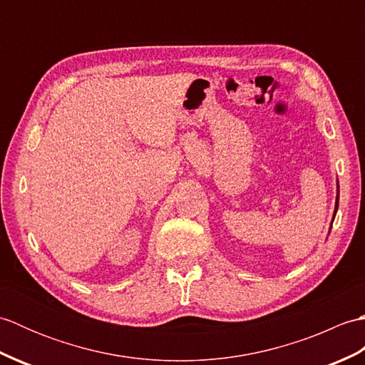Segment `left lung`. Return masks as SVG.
<instances>
[{"label":"left lung","instance_id":"1","mask_svg":"<svg viewBox=\"0 0 365 365\" xmlns=\"http://www.w3.org/2000/svg\"><path fill=\"white\" fill-rule=\"evenodd\" d=\"M337 208H339V182H337V197H336V208H334V218H336Z\"/></svg>","mask_w":365,"mask_h":365}]
</instances>
